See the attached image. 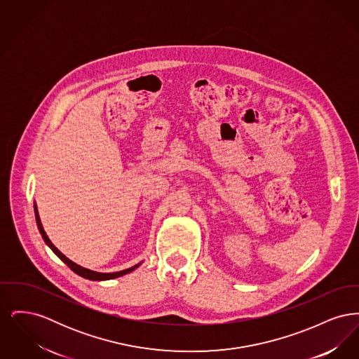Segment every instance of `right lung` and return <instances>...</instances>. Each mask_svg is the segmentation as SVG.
<instances>
[{
	"label": "right lung",
	"mask_w": 359,
	"mask_h": 359,
	"mask_svg": "<svg viewBox=\"0 0 359 359\" xmlns=\"http://www.w3.org/2000/svg\"><path fill=\"white\" fill-rule=\"evenodd\" d=\"M34 217H36V223H37L39 231H40L41 237L44 239V242L51 248L52 252H53L56 256L59 257V258H60V259H62V261L69 266V269H71L72 272L79 274L81 277H85L87 280H93V281L111 280V278H116V277H121V276H123V274L130 273L132 271H135L136 268H138V266L141 265V262H140V264H137V265L132 266V268H128V269H125V271H120V272H113V273H101V272H95V271H90V269H87V268H83V266H81V265H78V264L72 262V261L69 259L67 257L65 256L62 252H59V250H57V248H56V246L52 243L51 241H50L48 236L46 234V231H44V229H43V224H41L40 217H39V211H37L36 202H34Z\"/></svg>",
	"instance_id": "add662e5"
}]
</instances>
